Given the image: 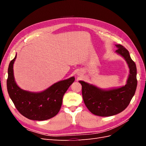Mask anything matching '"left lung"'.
<instances>
[{"label": "left lung", "instance_id": "8db88e82", "mask_svg": "<svg viewBox=\"0 0 146 146\" xmlns=\"http://www.w3.org/2000/svg\"><path fill=\"white\" fill-rule=\"evenodd\" d=\"M116 53L122 56L129 68V74L125 86L102 89L97 86L82 80L83 99L86 107L97 116H111L120 113L129 105L135 95L136 86V67L131 60L129 52L121 44H116Z\"/></svg>", "mask_w": 146, "mask_h": 146}]
</instances>
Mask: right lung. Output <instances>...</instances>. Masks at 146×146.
Returning <instances> with one entry per match:
<instances>
[{"label": "right lung", "instance_id": "1", "mask_svg": "<svg viewBox=\"0 0 146 146\" xmlns=\"http://www.w3.org/2000/svg\"><path fill=\"white\" fill-rule=\"evenodd\" d=\"M16 56L8 66L7 81L8 94L16 109L31 120L44 121L54 117L59 112L63 97L74 82L75 77L59 81L41 92L24 90L17 85L14 77L13 64Z\"/></svg>", "mask_w": 146, "mask_h": 146}]
</instances>
